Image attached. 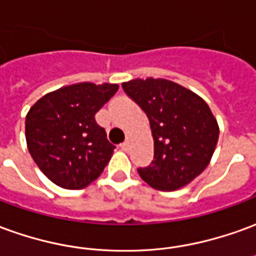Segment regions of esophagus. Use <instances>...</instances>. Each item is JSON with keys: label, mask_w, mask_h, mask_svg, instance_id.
Wrapping results in <instances>:
<instances>
[{"label": "esophagus", "mask_w": 256, "mask_h": 256, "mask_svg": "<svg viewBox=\"0 0 256 256\" xmlns=\"http://www.w3.org/2000/svg\"><path fill=\"white\" fill-rule=\"evenodd\" d=\"M120 148H122L123 151H128V141H123L122 144H120Z\"/></svg>", "instance_id": "1"}]
</instances>
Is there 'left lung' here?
I'll return each mask as SVG.
<instances>
[{"mask_svg": "<svg viewBox=\"0 0 256 256\" xmlns=\"http://www.w3.org/2000/svg\"><path fill=\"white\" fill-rule=\"evenodd\" d=\"M123 91L146 112L154 137V160L140 178L160 191L184 187L200 176L214 155L219 128L196 92L165 78H136Z\"/></svg>", "mask_w": 256, "mask_h": 256, "instance_id": "obj_1", "label": "left lung"}]
</instances>
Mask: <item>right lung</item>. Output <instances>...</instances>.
Returning <instances> with one entry per match:
<instances>
[{"mask_svg": "<svg viewBox=\"0 0 256 256\" xmlns=\"http://www.w3.org/2000/svg\"><path fill=\"white\" fill-rule=\"evenodd\" d=\"M118 88L108 83H78L50 92L30 108L28 152L52 183L82 190L102 173L115 146L96 122V114Z\"/></svg>", "mask_w": 256, "mask_h": 256, "instance_id": "1", "label": "right lung"}]
</instances>
